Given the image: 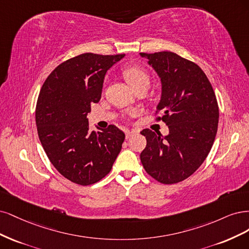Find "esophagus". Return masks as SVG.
<instances>
[{
	"label": "esophagus",
	"instance_id": "1",
	"mask_svg": "<svg viewBox=\"0 0 249 249\" xmlns=\"http://www.w3.org/2000/svg\"><path fill=\"white\" fill-rule=\"evenodd\" d=\"M136 133H138V131H135V130H126V131H125L126 139L131 138L132 135H134V134H136Z\"/></svg>",
	"mask_w": 249,
	"mask_h": 249
}]
</instances>
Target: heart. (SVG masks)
Segmentation results:
<instances>
[{
	"instance_id": "b5f03b06",
	"label": "heart",
	"mask_w": 249,
	"mask_h": 249,
	"mask_svg": "<svg viewBox=\"0 0 249 249\" xmlns=\"http://www.w3.org/2000/svg\"><path fill=\"white\" fill-rule=\"evenodd\" d=\"M123 73L126 81L133 89H136V88L143 84L150 83V76L148 74V72L142 67L129 66L123 71Z\"/></svg>"
}]
</instances>
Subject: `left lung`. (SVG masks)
<instances>
[{
  "label": "left lung",
  "mask_w": 249,
  "mask_h": 249,
  "mask_svg": "<svg viewBox=\"0 0 249 249\" xmlns=\"http://www.w3.org/2000/svg\"><path fill=\"white\" fill-rule=\"evenodd\" d=\"M161 79V99L156 121H163L170 133L150 129L141 153L146 172L156 181L176 184L187 179L205 161L217 132L219 109L209 79L196 63L172 52L141 53Z\"/></svg>",
  "instance_id": "8db88e82"
}]
</instances>
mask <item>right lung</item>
<instances>
[{
	"instance_id": "1",
	"label": "right lung",
	"mask_w": 249,
	"mask_h": 249,
	"mask_svg": "<svg viewBox=\"0 0 249 249\" xmlns=\"http://www.w3.org/2000/svg\"><path fill=\"white\" fill-rule=\"evenodd\" d=\"M124 55H76L55 67L40 90L35 111L39 140L55 170L78 185L106 177L122 149L123 131L115 125L90 131L87 115L101 98L107 71Z\"/></svg>"
}]
</instances>
